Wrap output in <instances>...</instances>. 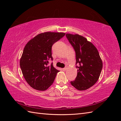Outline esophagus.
Here are the masks:
<instances>
[{
    "instance_id": "obj_1",
    "label": "esophagus",
    "mask_w": 121,
    "mask_h": 121,
    "mask_svg": "<svg viewBox=\"0 0 121 121\" xmlns=\"http://www.w3.org/2000/svg\"><path fill=\"white\" fill-rule=\"evenodd\" d=\"M66 69H67V68H63L62 70H63V71H65V70H66Z\"/></svg>"
}]
</instances>
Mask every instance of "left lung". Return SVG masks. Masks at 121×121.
<instances>
[{"mask_svg": "<svg viewBox=\"0 0 121 121\" xmlns=\"http://www.w3.org/2000/svg\"><path fill=\"white\" fill-rule=\"evenodd\" d=\"M66 38L76 53L78 75L71 84L79 91H85L98 80L102 69V61L98 51L87 38L78 34H66Z\"/></svg>", "mask_w": 121, "mask_h": 121, "instance_id": "1", "label": "left lung"}]
</instances>
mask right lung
<instances>
[{
    "label": "right lung",
    "instance_id": "add662e5",
    "mask_svg": "<svg viewBox=\"0 0 121 121\" xmlns=\"http://www.w3.org/2000/svg\"><path fill=\"white\" fill-rule=\"evenodd\" d=\"M65 34L61 32L42 33L25 45L20 65L25 81L33 88L44 91L53 84L59 71L53 67L52 63L48 66V60H53L51 53L53 44Z\"/></svg>",
    "mask_w": 121,
    "mask_h": 121
}]
</instances>
